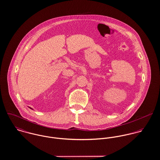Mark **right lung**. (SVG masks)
I'll return each mask as SVG.
<instances>
[{
	"mask_svg": "<svg viewBox=\"0 0 160 160\" xmlns=\"http://www.w3.org/2000/svg\"><path fill=\"white\" fill-rule=\"evenodd\" d=\"M29 108H30V107H29ZM31 108V109H32V108Z\"/></svg>",
	"mask_w": 160,
	"mask_h": 160,
	"instance_id": "1",
	"label": "right lung"
}]
</instances>
